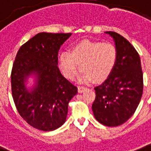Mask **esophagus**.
<instances>
[{
	"label": "esophagus",
	"instance_id": "34e87169",
	"mask_svg": "<svg viewBox=\"0 0 151 151\" xmlns=\"http://www.w3.org/2000/svg\"><path fill=\"white\" fill-rule=\"evenodd\" d=\"M85 87H83V86H79L78 88V93H83L84 90H85Z\"/></svg>",
	"mask_w": 151,
	"mask_h": 151
}]
</instances>
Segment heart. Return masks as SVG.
Instances as JSON below:
<instances>
[{
    "label": "heart",
    "mask_w": 151,
    "mask_h": 151,
    "mask_svg": "<svg viewBox=\"0 0 151 151\" xmlns=\"http://www.w3.org/2000/svg\"><path fill=\"white\" fill-rule=\"evenodd\" d=\"M117 61V51L113 45L100 41L82 40L59 56L60 68L68 78H73L79 70H83L79 79L101 83L109 78Z\"/></svg>",
    "instance_id": "obj_1"
}]
</instances>
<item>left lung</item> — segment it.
Listing matches in <instances>:
<instances>
[{"label":"left lung","mask_w":151,"mask_h":151,"mask_svg":"<svg viewBox=\"0 0 151 151\" xmlns=\"http://www.w3.org/2000/svg\"><path fill=\"white\" fill-rule=\"evenodd\" d=\"M113 38L117 51V61L111 74L95 88L93 101L94 116L106 127H117L135 113L143 93V73L139 54L132 44L113 31H107Z\"/></svg>","instance_id":"left-lung-1"}]
</instances>
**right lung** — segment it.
I'll return each instance as SVG.
<instances>
[{
  "instance_id": "right-lung-1",
  "label": "right lung",
  "mask_w": 151,
  "mask_h": 151,
  "mask_svg": "<svg viewBox=\"0 0 151 151\" xmlns=\"http://www.w3.org/2000/svg\"><path fill=\"white\" fill-rule=\"evenodd\" d=\"M71 33H39L19 48L11 70V92L19 114L29 125L44 132L54 131L66 121L68 102L78 88L58 67L60 46ZM37 77L31 91L24 85L29 75Z\"/></svg>"
}]
</instances>
